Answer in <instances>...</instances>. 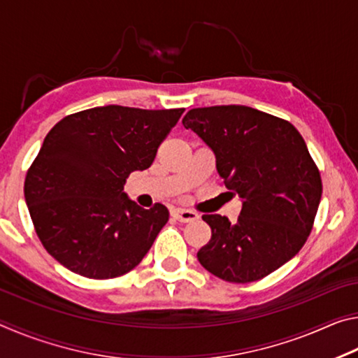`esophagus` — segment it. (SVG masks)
<instances>
[{
  "instance_id": "esophagus-1",
  "label": "esophagus",
  "mask_w": 358,
  "mask_h": 358,
  "mask_svg": "<svg viewBox=\"0 0 358 358\" xmlns=\"http://www.w3.org/2000/svg\"><path fill=\"white\" fill-rule=\"evenodd\" d=\"M171 216L173 220H177L180 222H192L196 221L199 215L196 211H191V210H185V208H172L171 210Z\"/></svg>"
}]
</instances>
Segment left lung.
<instances>
[{
  "instance_id": "left-lung-1",
  "label": "left lung",
  "mask_w": 358,
  "mask_h": 358,
  "mask_svg": "<svg viewBox=\"0 0 358 358\" xmlns=\"http://www.w3.org/2000/svg\"><path fill=\"white\" fill-rule=\"evenodd\" d=\"M183 126L208 145L241 211L203 215L211 238L197 252L205 270L229 282L273 273L301 250L313 229L322 181L300 132L286 120L246 106L191 108Z\"/></svg>"
}]
</instances>
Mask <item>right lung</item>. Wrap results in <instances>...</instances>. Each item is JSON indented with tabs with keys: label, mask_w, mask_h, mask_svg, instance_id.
<instances>
[{
	"label": "right lung",
	"mask_w": 358,
	"mask_h": 358,
	"mask_svg": "<svg viewBox=\"0 0 358 358\" xmlns=\"http://www.w3.org/2000/svg\"><path fill=\"white\" fill-rule=\"evenodd\" d=\"M183 112L106 106L53 126L25 180L36 234L52 257L92 280L117 278L141 264L169 210L138 207L123 187L132 172L151 166Z\"/></svg>",
	"instance_id": "add662e5"
}]
</instances>
